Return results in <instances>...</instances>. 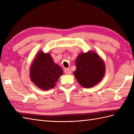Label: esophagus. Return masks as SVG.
I'll use <instances>...</instances> for the list:
<instances>
[{"instance_id": "obj_1", "label": "esophagus", "mask_w": 134, "mask_h": 134, "mask_svg": "<svg viewBox=\"0 0 134 134\" xmlns=\"http://www.w3.org/2000/svg\"><path fill=\"white\" fill-rule=\"evenodd\" d=\"M64 72L67 75H70L71 74V70L70 69H65L64 70Z\"/></svg>"}]
</instances>
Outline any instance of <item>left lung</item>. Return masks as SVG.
Listing matches in <instances>:
<instances>
[{
	"label": "left lung",
	"mask_w": 134,
	"mask_h": 134,
	"mask_svg": "<svg viewBox=\"0 0 134 134\" xmlns=\"http://www.w3.org/2000/svg\"><path fill=\"white\" fill-rule=\"evenodd\" d=\"M76 70L74 72L78 83L85 88L95 86L105 74L104 62L98 55L92 51L82 53L75 60Z\"/></svg>",
	"instance_id": "left-lung-1"
}]
</instances>
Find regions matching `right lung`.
<instances>
[{
    "instance_id": "add662e5",
    "label": "right lung",
    "mask_w": 134,
    "mask_h": 134,
    "mask_svg": "<svg viewBox=\"0 0 134 134\" xmlns=\"http://www.w3.org/2000/svg\"><path fill=\"white\" fill-rule=\"evenodd\" d=\"M63 74L62 68L53 62L49 53L40 51L37 54L30 69V77L40 89L48 90L55 87Z\"/></svg>"
}]
</instances>
